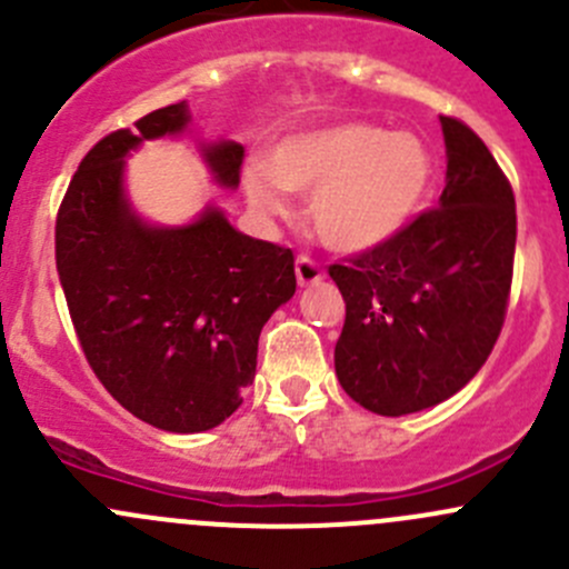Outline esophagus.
<instances>
[{
  "label": "esophagus",
  "mask_w": 569,
  "mask_h": 569,
  "mask_svg": "<svg viewBox=\"0 0 569 569\" xmlns=\"http://www.w3.org/2000/svg\"><path fill=\"white\" fill-rule=\"evenodd\" d=\"M295 272H297V283H300V286H313V283H319L321 278H325V269H321L319 263L313 261V258H308V256L297 258Z\"/></svg>",
  "instance_id": "1"
}]
</instances>
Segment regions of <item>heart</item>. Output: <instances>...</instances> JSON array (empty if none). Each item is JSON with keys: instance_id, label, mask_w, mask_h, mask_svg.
<instances>
[{"instance_id": "b5f03b06", "label": "heart", "mask_w": 569, "mask_h": 569, "mask_svg": "<svg viewBox=\"0 0 569 569\" xmlns=\"http://www.w3.org/2000/svg\"><path fill=\"white\" fill-rule=\"evenodd\" d=\"M432 183V153L412 131L366 120L283 137L269 164L242 173L250 206L263 217L289 214L286 189L311 194L308 217L321 242L338 252L386 244L418 214Z\"/></svg>"}]
</instances>
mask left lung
Masks as SVG:
<instances>
[{
	"label": "left lung",
	"instance_id": "obj_1",
	"mask_svg": "<svg viewBox=\"0 0 569 569\" xmlns=\"http://www.w3.org/2000/svg\"><path fill=\"white\" fill-rule=\"evenodd\" d=\"M446 187L386 244L332 263L347 319L341 388L377 416H407L462 391L490 358L512 289L515 194L485 142L440 114Z\"/></svg>",
	"mask_w": 569,
	"mask_h": 569
}]
</instances>
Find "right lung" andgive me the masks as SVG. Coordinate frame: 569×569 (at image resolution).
Listing matches in <instances>:
<instances>
[{
  "instance_id": "right-lung-1",
  "label": "right lung",
  "mask_w": 569,
  "mask_h": 569,
  "mask_svg": "<svg viewBox=\"0 0 569 569\" xmlns=\"http://www.w3.org/2000/svg\"><path fill=\"white\" fill-rule=\"evenodd\" d=\"M187 101L96 142L57 214V274L90 369L131 416L164 432L226 421L256 377L258 336L295 297L289 248L237 231L217 206L187 226L142 220L126 157L189 126ZM214 183L239 187L244 148L200 146Z\"/></svg>"
}]
</instances>
